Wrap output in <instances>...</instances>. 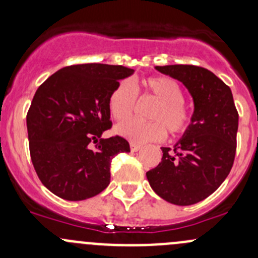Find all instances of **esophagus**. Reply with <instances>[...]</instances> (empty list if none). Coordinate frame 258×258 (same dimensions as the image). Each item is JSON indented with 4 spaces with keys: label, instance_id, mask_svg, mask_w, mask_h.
<instances>
[{
    "label": "esophagus",
    "instance_id": "1",
    "mask_svg": "<svg viewBox=\"0 0 258 258\" xmlns=\"http://www.w3.org/2000/svg\"><path fill=\"white\" fill-rule=\"evenodd\" d=\"M130 147H131L132 152H137V151H139V150H141L142 146L139 145V144H136V142H131V144H130Z\"/></svg>",
    "mask_w": 258,
    "mask_h": 258
}]
</instances>
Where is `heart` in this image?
Instances as JSON below:
<instances>
[{
    "label": "heart",
    "mask_w": 258,
    "mask_h": 258,
    "mask_svg": "<svg viewBox=\"0 0 258 258\" xmlns=\"http://www.w3.org/2000/svg\"><path fill=\"white\" fill-rule=\"evenodd\" d=\"M142 97H152L156 105L151 108L150 122L130 119L116 127L117 134L136 144L162 141L166 128L171 135H182L192 122V111L184 103V93L175 80L155 76L142 80ZM137 92L131 82L119 81L108 96V110L116 121L130 118L136 108Z\"/></svg>",
    "instance_id": "heart-1"
}]
</instances>
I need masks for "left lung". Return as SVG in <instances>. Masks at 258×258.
Here are the masks:
<instances>
[{
	"instance_id": "left-lung-1",
	"label": "left lung",
	"mask_w": 258,
	"mask_h": 258,
	"mask_svg": "<svg viewBox=\"0 0 258 258\" xmlns=\"http://www.w3.org/2000/svg\"><path fill=\"white\" fill-rule=\"evenodd\" d=\"M156 70L186 86L195 111L183 137L173 148H161L162 160L146 176L161 199L189 206L207 199L230 173L237 146L238 112L231 88L209 70L194 64Z\"/></svg>"
}]
</instances>
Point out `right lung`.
<instances>
[{
    "mask_svg": "<svg viewBox=\"0 0 258 258\" xmlns=\"http://www.w3.org/2000/svg\"><path fill=\"white\" fill-rule=\"evenodd\" d=\"M134 70L103 63L67 66L36 91L27 112L30 155L38 178L69 201L96 196L108 186L111 161L130 152L121 136L102 139L112 127L108 96Z\"/></svg>",
    "mask_w": 258,
    "mask_h": 258,
    "instance_id": "1",
    "label": "right lung"
}]
</instances>
